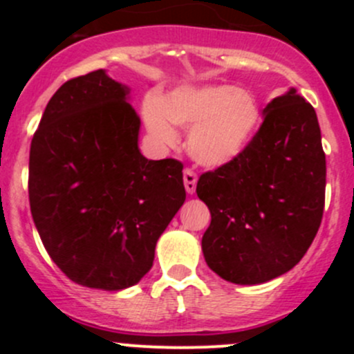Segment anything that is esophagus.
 I'll use <instances>...</instances> for the list:
<instances>
[{"mask_svg": "<svg viewBox=\"0 0 354 354\" xmlns=\"http://www.w3.org/2000/svg\"><path fill=\"white\" fill-rule=\"evenodd\" d=\"M183 183H185V190H187L188 195H194L195 190H197V174L194 171L187 169L183 173Z\"/></svg>", "mask_w": 354, "mask_h": 354, "instance_id": "1", "label": "esophagus"}]
</instances>
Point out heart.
I'll use <instances>...</instances> for the list:
<instances>
[{"label":"heart","instance_id":"1","mask_svg":"<svg viewBox=\"0 0 354 354\" xmlns=\"http://www.w3.org/2000/svg\"><path fill=\"white\" fill-rule=\"evenodd\" d=\"M149 133L162 145H174L173 124L190 128L188 154L203 167L217 169L243 156L262 121L255 95L236 85H183L144 111Z\"/></svg>","mask_w":354,"mask_h":354}]
</instances>
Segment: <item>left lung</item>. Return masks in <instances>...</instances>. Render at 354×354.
<instances>
[{
	"mask_svg": "<svg viewBox=\"0 0 354 354\" xmlns=\"http://www.w3.org/2000/svg\"><path fill=\"white\" fill-rule=\"evenodd\" d=\"M262 114L243 156L197 183L212 217L202 238L207 266L243 286L276 279L303 259L326 200V154L312 104L289 88Z\"/></svg>",
	"mask_w": 354,
	"mask_h": 354,
	"instance_id": "8db88e82",
	"label": "left lung"
}]
</instances>
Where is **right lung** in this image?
Here are the masks:
<instances>
[{
    "instance_id": "1",
    "label": "right lung",
    "mask_w": 354,
    "mask_h": 354,
    "mask_svg": "<svg viewBox=\"0 0 354 354\" xmlns=\"http://www.w3.org/2000/svg\"><path fill=\"white\" fill-rule=\"evenodd\" d=\"M130 87L106 70L65 82L32 138L28 200L42 245L73 283L102 291L137 284L183 205V166L149 160Z\"/></svg>"
}]
</instances>
